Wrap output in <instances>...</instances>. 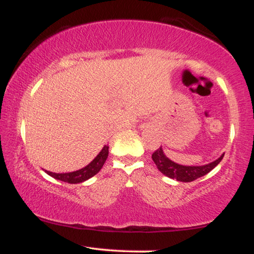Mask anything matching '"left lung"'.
<instances>
[{
	"instance_id": "obj_1",
	"label": "left lung",
	"mask_w": 254,
	"mask_h": 254,
	"mask_svg": "<svg viewBox=\"0 0 254 254\" xmlns=\"http://www.w3.org/2000/svg\"><path fill=\"white\" fill-rule=\"evenodd\" d=\"M224 154H222L216 161L209 163V164L204 165H197V166H189V165H180L178 163L171 161V159L166 157V155L163 151L162 147L157 149L154 154H152V161L155 162L157 169L161 171L163 175L172 179H177L178 182L183 183H190L193 182L200 177L207 175L210 172L215 166L218 165L222 159H223Z\"/></svg>"
}]
</instances>
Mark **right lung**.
<instances>
[{
    "instance_id": "add662e5",
    "label": "right lung",
    "mask_w": 254,
    "mask_h": 254,
    "mask_svg": "<svg viewBox=\"0 0 254 254\" xmlns=\"http://www.w3.org/2000/svg\"><path fill=\"white\" fill-rule=\"evenodd\" d=\"M107 156H109V145H104V148L100 150L98 155L93 158V161L89 163L88 165L84 166V168L77 170V171L74 172H65V173H55L51 172L45 170V172L47 173L48 176L53 177L54 179L61 180V182L68 183V184H79L85 182L97 175L100 171V169L103 168L104 163H105Z\"/></svg>"
}]
</instances>
